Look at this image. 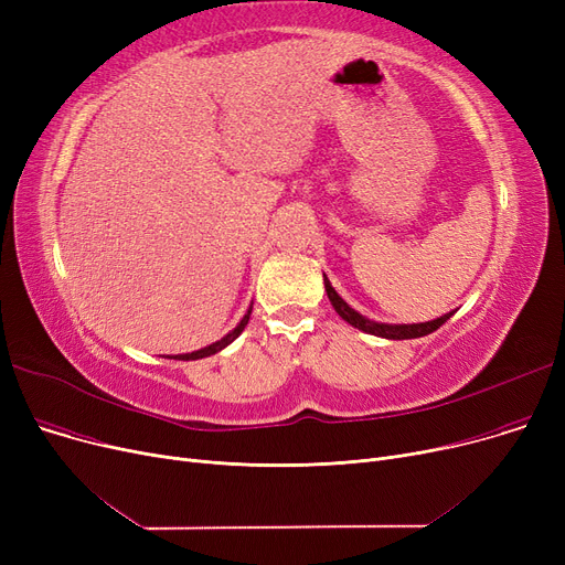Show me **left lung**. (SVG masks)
<instances>
[{"mask_svg": "<svg viewBox=\"0 0 565 565\" xmlns=\"http://www.w3.org/2000/svg\"><path fill=\"white\" fill-rule=\"evenodd\" d=\"M322 281H324V290H328V298L334 307V311L348 322L352 324V328H358L366 334H373V337H382V339H394V341H401V339H419V337H426L430 332H435L437 328H441L444 322H447L454 311L444 313L439 318H433V320H426V322H384L362 309H358L354 305H350L343 295L332 286L330 277L322 275Z\"/></svg>", "mask_w": 565, "mask_h": 565, "instance_id": "1", "label": "left lung"}]
</instances>
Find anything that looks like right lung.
<instances>
[{
	"label": "right lung",
	"mask_w": 565,
	"mask_h": 565,
	"mask_svg": "<svg viewBox=\"0 0 565 565\" xmlns=\"http://www.w3.org/2000/svg\"><path fill=\"white\" fill-rule=\"evenodd\" d=\"M249 316H252V305L245 309L243 318L237 320L231 330H226L220 339H215L213 343H205V345H201V348H196V350H190V352H183V354H175V360H185V362H188V360H203V358H211V354L224 350L228 343H233L237 337L243 334V330L247 328V322H249Z\"/></svg>",
	"instance_id": "1"
}]
</instances>
